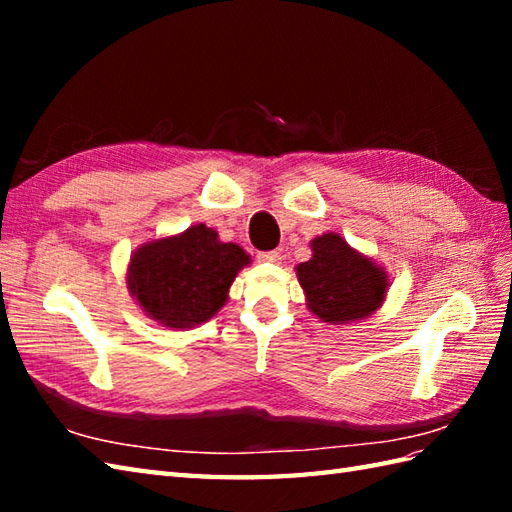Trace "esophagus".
<instances>
[{
  "mask_svg": "<svg viewBox=\"0 0 512 512\" xmlns=\"http://www.w3.org/2000/svg\"><path fill=\"white\" fill-rule=\"evenodd\" d=\"M257 259L264 264H279L281 255L277 253V250H262V253H257Z\"/></svg>",
  "mask_w": 512,
  "mask_h": 512,
  "instance_id": "34e87169",
  "label": "esophagus"
}]
</instances>
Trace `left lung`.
Masks as SVG:
<instances>
[{
  "label": "left lung",
  "mask_w": 512,
  "mask_h": 512,
  "mask_svg": "<svg viewBox=\"0 0 512 512\" xmlns=\"http://www.w3.org/2000/svg\"><path fill=\"white\" fill-rule=\"evenodd\" d=\"M310 248L312 257L295 270L314 317L345 325L372 317L383 306L389 277L372 257L358 253L339 233L314 237Z\"/></svg>",
  "instance_id": "1"
}]
</instances>
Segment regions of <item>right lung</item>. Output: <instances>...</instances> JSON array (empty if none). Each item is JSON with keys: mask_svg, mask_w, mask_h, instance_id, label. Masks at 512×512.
Listing matches in <instances>:
<instances>
[{"mask_svg": "<svg viewBox=\"0 0 512 512\" xmlns=\"http://www.w3.org/2000/svg\"><path fill=\"white\" fill-rule=\"evenodd\" d=\"M250 255L220 242L206 224L140 244L127 266V288L149 319L165 328H195L213 319Z\"/></svg>", "mask_w": 512, "mask_h": 512, "instance_id": "obj_1", "label": "right lung"}]
</instances>
